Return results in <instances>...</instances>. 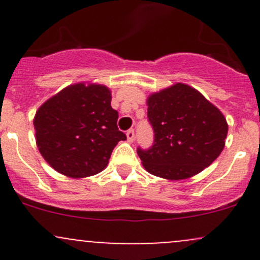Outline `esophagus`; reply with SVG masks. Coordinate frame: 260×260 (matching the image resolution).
I'll use <instances>...</instances> for the list:
<instances>
[{
	"instance_id": "esophagus-1",
	"label": "esophagus",
	"mask_w": 260,
	"mask_h": 260,
	"mask_svg": "<svg viewBox=\"0 0 260 260\" xmlns=\"http://www.w3.org/2000/svg\"><path fill=\"white\" fill-rule=\"evenodd\" d=\"M127 140L128 142H133L135 141V131L133 129H129L127 132Z\"/></svg>"
}]
</instances>
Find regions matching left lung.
<instances>
[{
	"mask_svg": "<svg viewBox=\"0 0 260 260\" xmlns=\"http://www.w3.org/2000/svg\"><path fill=\"white\" fill-rule=\"evenodd\" d=\"M153 146L137 153L147 172L185 180L210 166L224 149L228 122L219 108L192 86L176 83L147 98Z\"/></svg>",
	"mask_w": 260,
	"mask_h": 260,
	"instance_id": "1",
	"label": "left lung"
}]
</instances>
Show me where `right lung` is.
Masks as SVG:
<instances>
[{"label":"right lung","mask_w":260,"mask_h":260,"mask_svg":"<svg viewBox=\"0 0 260 260\" xmlns=\"http://www.w3.org/2000/svg\"><path fill=\"white\" fill-rule=\"evenodd\" d=\"M111 102L108 86L81 81L41 104L34 117L36 146L55 171L84 179L108 166L114 147L127 138Z\"/></svg>","instance_id":"obj_1"}]
</instances>
